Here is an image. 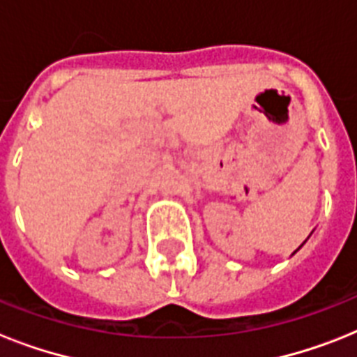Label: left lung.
<instances>
[{
    "label": "left lung",
    "mask_w": 357,
    "mask_h": 357,
    "mask_svg": "<svg viewBox=\"0 0 357 357\" xmlns=\"http://www.w3.org/2000/svg\"><path fill=\"white\" fill-rule=\"evenodd\" d=\"M307 238H310V237H307ZM307 238H305V241H307ZM305 241H304V243H302V244H300V246H298V248H296V250H294V252H293V254H296V252H298V250H300V248H302V246H304V244H305Z\"/></svg>",
    "instance_id": "8db88e82"
}]
</instances>
